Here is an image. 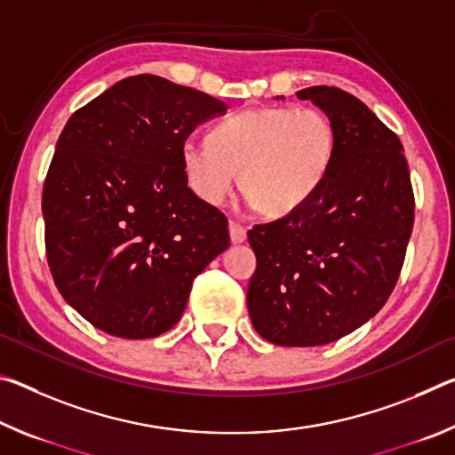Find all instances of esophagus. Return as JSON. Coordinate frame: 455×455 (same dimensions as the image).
<instances>
[{
	"label": "esophagus",
	"instance_id": "obj_1",
	"mask_svg": "<svg viewBox=\"0 0 455 455\" xmlns=\"http://www.w3.org/2000/svg\"><path fill=\"white\" fill-rule=\"evenodd\" d=\"M228 233H230V241H233L235 244L243 243L246 238V228L243 225H238V222H235V220L228 222Z\"/></svg>",
	"mask_w": 455,
	"mask_h": 455
}]
</instances>
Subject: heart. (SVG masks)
<instances>
[{
  "label": "heart",
  "instance_id": "heart-1",
  "mask_svg": "<svg viewBox=\"0 0 455 455\" xmlns=\"http://www.w3.org/2000/svg\"><path fill=\"white\" fill-rule=\"evenodd\" d=\"M335 128L317 108H246L214 124L209 140L188 138L180 163L190 190L206 204L241 190L267 219L297 212L321 188L335 156Z\"/></svg>",
  "mask_w": 455,
  "mask_h": 455
}]
</instances>
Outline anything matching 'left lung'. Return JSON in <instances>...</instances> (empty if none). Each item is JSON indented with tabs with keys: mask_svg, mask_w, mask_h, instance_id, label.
Segmentation results:
<instances>
[{
	"mask_svg": "<svg viewBox=\"0 0 455 455\" xmlns=\"http://www.w3.org/2000/svg\"><path fill=\"white\" fill-rule=\"evenodd\" d=\"M333 122L337 144L321 188L297 212L255 225L257 271L246 305L257 333L315 347L363 325L387 301L413 228V188L397 134L347 92H297Z\"/></svg>",
	"mask_w": 455,
	"mask_h": 455,
	"instance_id": "left-lung-1",
	"label": "left lung"
}]
</instances>
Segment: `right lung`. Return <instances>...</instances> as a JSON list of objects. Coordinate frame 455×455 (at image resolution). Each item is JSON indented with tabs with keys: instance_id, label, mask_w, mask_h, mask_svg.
<instances>
[{
	"instance_id": "obj_1",
	"label": "right lung",
	"mask_w": 455,
	"mask_h": 455,
	"mask_svg": "<svg viewBox=\"0 0 455 455\" xmlns=\"http://www.w3.org/2000/svg\"><path fill=\"white\" fill-rule=\"evenodd\" d=\"M227 104L160 76H130L76 110L44 182L56 287L108 335L172 329L192 281L228 249V220L188 188L180 146Z\"/></svg>"
}]
</instances>
